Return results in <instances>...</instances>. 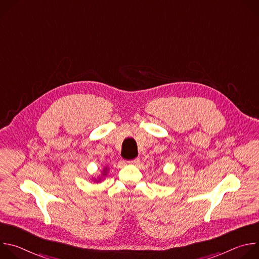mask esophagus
I'll return each mask as SVG.
<instances>
[{"mask_svg": "<svg viewBox=\"0 0 259 259\" xmlns=\"http://www.w3.org/2000/svg\"><path fill=\"white\" fill-rule=\"evenodd\" d=\"M129 163H130V164H134V165H136V164H138V163H139V159H138V158H136V159H134V160L130 161Z\"/></svg>", "mask_w": 259, "mask_h": 259, "instance_id": "34e87169", "label": "esophagus"}]
</instances>
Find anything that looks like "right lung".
<instances>
[{
    "instance_id": "1",
    "label": "right lung",
    "mask_w": 259,
    "mask_h": 259,
    "mask_svg": "<svg viewBox=\"0 0 259 259\" xmlns=\"http://www.w3.org/2000/svg\"><path fill=\"white\" fill-rule=\"evenodd\" d=\"M106 172H107V168H104V170H103V172H102V176H105V175H106ZM101 178H102V177H99V178H98V180H96V179H95V181H97V182H98V181H100V180H101Z\"/></svg>"
}]
</instances>
